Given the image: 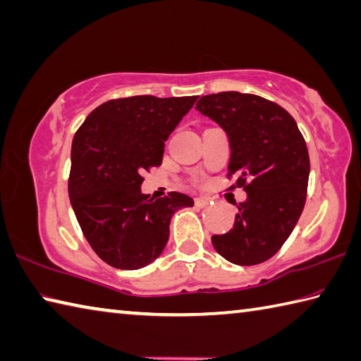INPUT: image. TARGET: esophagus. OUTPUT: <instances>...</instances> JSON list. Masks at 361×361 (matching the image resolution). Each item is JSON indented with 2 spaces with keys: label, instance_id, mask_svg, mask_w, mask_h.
<instances>
[{
  "label": "esophagus",
  "instance_id": "esophagus-1",
  "mask_svg": "<svg viewBox=\"0 0 361 361\" xmlns=\"http://www.w3.org/2000/svg\"><path fill=\"white\" fill-rule=\"evenodd\" d=\"M208 203H209V200L205 199V197H197V199H195V207H199V208H205Z\"/></svg>",
  "mask_w": 361,
  "mask_h": 361
}]
</instances>
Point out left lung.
Returning <instances> with one entry per match:
<instances>
[{
	"label": "left lung",
	"mask_w": 361,
	"mask_h": 361,
	"mask_svg": "<svg viewBox=\"0 0 361 361\" xmlns=\"http://www.w3.org/2000/svg\"><path fill=\"white\" fill-rule=\"evenodd\" d=\"M195 109L226 133L228 176L246 191V200L235 203L233 228L213 235V247L235 265L262 264L279 251L303 212L310 178L303 135L289 112L255 94L202 96Z\"/></svg>",
	"instance_id": "obj_1"
}]
</instances>
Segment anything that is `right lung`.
I'll list each match as a JSON object with an SVG mask.
<instances>
[{
	"label": "right lung",
	"instance_id": "add662e5",
	"mask_svg": "<svg viewBox=\"0 0 361 361\" xmlns=\"http://www.w3.org/2000/svg\"><path fill=\"white\" fill-rule=\"evenodd\" d=\"M197 96H133L94 109L74 135L69 199L85 238L110 267L139 270L162 254L186 194L149 199L142 173L162 162L164 145Z\"/></svg>",
	"mask_w": 361,
	"mask_h": 361
}]
</instances>
